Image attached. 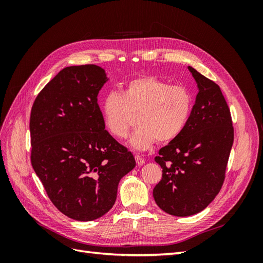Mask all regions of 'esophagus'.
Instances as JSON below:
<instances>
[{
    "mask_svg": "<svg viewBox=\"0 0 263 263\" xmlns=\"http://www.w3.org/2000/svg\"><path fill=\"white\" fill-rule=\"evenodd\" d=\"M135 160H136L137 165H142V164L145 163V159L141 158L140 156H136V157H135Z\"/></svg>",
    "mask_w": 263,
    "mask_h": 263,
    "instance_id": "esophagus-1",
    "label": "esophagus"
}]
</instances>
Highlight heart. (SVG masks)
Returning <instances> with one entry per match:
<instances>
[{"mask_svg": "<svg viewBox=\"0 0 263 263\" xmlns=\"http://www.w3.org/2000/svg\"><path fill=\"white\" fill-rule=\"evenodd\" d=\"M193 108V98L183 85H170L153 76L128 81L122 94L108 92L101 103L103 123L116 139H125L137 116L138 129L129 140L132 148L148 150L156 141L166 144L184 130Z\"/></svg>", "mask_w": 263, "mask_h": 263, "instance_id": "obj_1", "label": "heart"}]
</instances>
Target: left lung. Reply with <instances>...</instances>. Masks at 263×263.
Listing matches in <instances>:
<instances>
[{
    "instance_id": "1",
    "label": "left lung",
    "mask_w": 263,
    "mask_h": 263,
    "mask_svg": "<svg viewBox=\"0 0 263 263\" xmlns=\"http://www.w3.org/2000/svg\"><path fill=\"white\" fill-rule=\"evenodd\" d=\"M187 68L198 93L184 130L155 158L162 179L153 192L159 208L179 217L202 212L218 194L234 142L232 116L219 86Z\"/></svg>"
}]
</instances>
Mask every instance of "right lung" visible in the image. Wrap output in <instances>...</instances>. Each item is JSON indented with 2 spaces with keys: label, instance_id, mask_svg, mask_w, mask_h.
Wrapping results in <instances>:
<instances>
[{
  "label": "right lung",
  "instance_id": "obj_1",
  "mask_svg": "<svg viewBox=\"0 0 263 263\" xmlns=\"http://www.w3.org/2000/svg\"><path fill=\"white\" fill-rule=\"evenodd\" d=\"M107 81L99 66L67 67L31 107V165L55 208L80 221L112 209L119 181L136 165L105 130L98 94Z\"/></svg>",
  "mask_w": 263,
  "mask_h": 263
}]
</instances>
